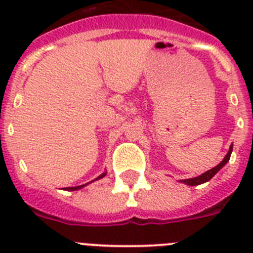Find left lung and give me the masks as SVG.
<instances>
[{
	"mask_svg": "<svg viewBox=\"0 0 253 253\" xmlns=\"http://www.w3.org/2000/svg\"><path fill=\"white\" fill-rule=\"evenodd\" d=\"M232 151H233V146H231V148H229V151H228V153L225 154L224 160L222 161V162L219 163L218 166L214 167V169H209V171L204 172L203 175L198 176V177H194V178H186V180H181V182H184V184L189 185V186H195V185H200V184H204V182H207V181H209L210 178L213 177L214 175H215L216 172L219 171V169H222L223 166H224L225 163L229 161V158H231V153Z\"/></svg>",
	"mask_w": 253,
	"mask_h": 253,
	"instance_id": "8db88e82",
	"label": "left lung"
}]
</instances>
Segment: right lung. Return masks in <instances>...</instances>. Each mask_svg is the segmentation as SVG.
Segmentation results:
<instances>
[{
  "mask_svg": "<svg viewBox=\"0 0 253 253\" xmlns=\"http://www.w3.org/2000/svg\"><path fill=\"white\" fill-rule=\"evenodd\" d=\"M105 175H106V173H102V175H100L99 177L96 178V180H99V178H102V177H104ZM86 185H87V184L81 185V186H75V187H64V190H67V191H73V190H80V189H81V187L86 186Z\"/></svg>",
  "mask_w": 253,
  "mask_h": 253,
  "instance_id": "add662e5",
  "label": "right lung"
}]
</instances>
